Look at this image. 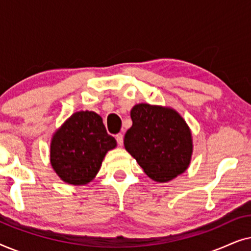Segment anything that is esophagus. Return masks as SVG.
Segmentation results:
<instances>
[{"label": "esophagus", "mask_w": 251, "mask_h": 251, "mask_svg": "<svg viewBox=\"0 0 251 251\" xmlns=\"http://www.w3.org/2000/svg\"><path fill=\"white\" fill-rule=\"evenodd\" d=\"M115 139H116V142H118L119 146L123 145V135H122V133H118V135L115 136Z\"/></svg>", "instance_id": "1"}]
</instances>
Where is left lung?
Segmentation results:
<instances>
[{
  "instance_id": "8db88e82",
  "label": "left lung",
  "mask_w": 251,
  "mask_h": 251,
  "mask_svg": "<svg viewBox=\"0 0 251 251\" xmlns=\"http://www.w3.org/2000/svg\"><path fill=\"white\" fill-rule=\"evenodd\" d=\"M132 126L125 147L153 180L164 183L183 174L191 162L192 135L186 122L171 108L133 106Z\"/></svg>"
}]
</instances>
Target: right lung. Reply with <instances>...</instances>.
Wrapping results in <instances>:
<instances>
[{
	"mask_svg": "<svg viewBox=\"0 0 251 251\" xmlns=\"http://www.w3.org/2000/svg\"><path fill=\"white\" fill-rule=\"evenodd\" d=\"M116 146L102 120L95 112H76L54 133L51 166L64 181L85 185L100 169L106 153Z\"/></svg>",
	"mask_w": 251,
	"mask_h": 251,
	"instance_id": "right-lung-1",
	"label": "right lung"
}]
</instances>
